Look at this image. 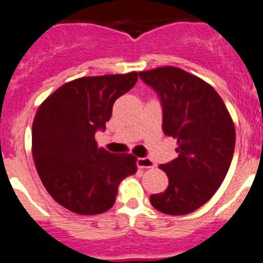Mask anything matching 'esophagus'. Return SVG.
Instances as JSON below:
<instances>
[{
  "label": "esophagus",
  "mask_w": 263,
  "mask_h": 263,
  "mask_svg": "<svg viewBox=\"0 0 263 263\" xmlns=\"http://www.w3.org/2000/svg\"><path fill=\"white\" fill-rule=\"evenodd\" d=\"M138 167L139 168H153L155 167V163L150 158H138Z\"/></svg>",
  "instance_id": "esophagus-1"
}]
</instances>
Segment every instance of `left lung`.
Segmentation results:
<instances>
[{
	"label": "left lung",
	"instance_id": "obj_1",
	"mask_svg": "<svg viewBox=\"0 0 263 263\" xmlns=\"http://www.w3.org/2000/svg\"><path fill=\"white\" fill-rule=\"evenodd\" d=\"M158 92L163 106V132L176 139L178 158L160 164L168 187L150 196L166 215H187L210 200L227 175L236 143L231 113L203 79L173 66L139 72Z\"/></svg>",
	"mask_w": 263,
	"mask_h": 263
}]
</instances>
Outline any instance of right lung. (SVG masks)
I'll list each match as a JSON object with an SVG mask.
<instances>
[{"label": "right lung", "instance_id": "right-lung-1", "mask_svg": "<svg viewBox=\"0 0 263 263\" xmlns=\"http://www.w3.org/2000/svg\"><path fill=\"white\" fill-rule=\"evenodd\" d=\"M138 72L84 76L51 93L32 122L31 152L48 194L78 215H99L113 206L120 182L137 171L133 154L99 147L116 100L134 87Z\"/></svg>", "mask_w": 263, "mask_h": 263}]
</instances>
